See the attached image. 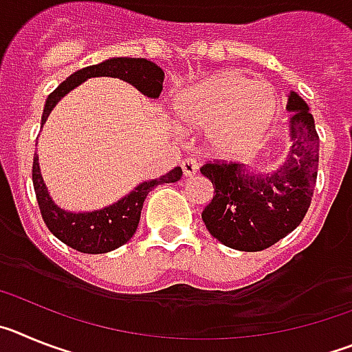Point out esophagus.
Returning a JSON list of instances; mask_svg holds the SVG:
<instances>
[{
    "label": "esophagus",
    "mask_w": 352,
    "mask_h": 352,
    "mask_svg": "<svg viewBox=\"0 0 352 352\" xmlns=\"http://www.w3.org/2000/svg\"><path fill=\"white\" fill-rule=\"evenodd\" d=\"M182 169H183V174H185V176H194L199 169L197 160L192 157L185 158V160H182Z\"/></svg>",
    "instance_id": "34e87169"
}]
</instances>
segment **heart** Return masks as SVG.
<instances>
[{
	"instance_id": "1",
	"label": "heart",
	"mask_w": 352,
	"mask_h": 352,
	"mask_svg": "<svg viewBox=\"0 0 352 352\" xmlns=\"http://www.w3.org/2000/svg\"><path fill=\"white\" fill-rule=\"evenodd\" d=\"M176 111L185 125L206 130L214 153L238 158L263 141L276 114V98L266 84L223 72L183 93Z\"/></svg>"
}]
</instances>
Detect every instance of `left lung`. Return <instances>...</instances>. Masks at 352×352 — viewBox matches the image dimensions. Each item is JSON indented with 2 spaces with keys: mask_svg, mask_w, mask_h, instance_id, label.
<instances>
[{
  "mask_svg": "<svg viewBox=\"0 0 352 352\" xmlns=\"http://www.w3.org/2000/svg\"><path fill=\"white\" fill-rule=\"evenodd\" d=\"M291 153L280 169L268 176H250L241 164L210 160L201 167L213 185V199L203 222L222 245L241 252H259L294 231L310 208L319 166V135L309 105L289 95Z\"/></svg>",
  "mask_w": 352,
  "mask_h": 352,
  "instance_id": "obj_1",
  "label": "left lung"
}]
</instances>
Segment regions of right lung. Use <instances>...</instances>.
<instances>
[{"mask_svg":"<svg viewBox=\"0 0 352 352\" xmlns=\"http://www.w3.org/2000/svg\"><path fill=\"white\" fill-rule=\"evenodd\" d=\"M102 76L126 80L149 98L160 96L162 82H164L162 68L144 58H113L104 63L91 65L72 74L47 96L42 114V125L47 120L52 107L60 102L61 96L67 95L70 89L79 86L89 77ZM182 167H174L170 173L164 174L158 179L141 183L135 190L130 192L126 197L118 201L113 206L104 208L100 211H91V213H68V211L60 210L49 197L42 176H40L36 153L33 157V170H31L40 213L47 229L65 245L82 254H105L125 245L138 231L146 195L153 190L155 186L164 185V183H176L182 178Z\"/></svg>","mask_w":352,"mask_h":352,"instance_id":"right-lung-1","label":"right lung"}]
</instances>
